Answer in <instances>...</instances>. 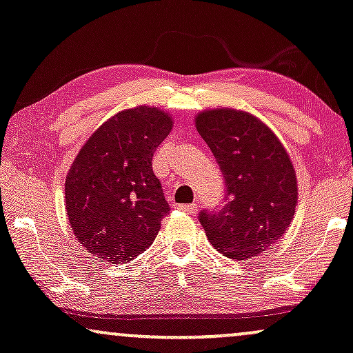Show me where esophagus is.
<instances>
[{
    "instance_id": "esophagus-1",
    "label": "esophagus",
    "mask_w": 353,
    "mask_h": 353,
    "mask_svg": "<svg viewBox=\"0 0 353 353\" xmlns=\"http://www.w3.org/2000/svg\"><path fill=\"white\" fill-rule=\"evenodd\" d=\"M177 208L181 211H185V213H190V214H195L196 211H199V206L195 203H190V205H177Z\"/></svg>"
}]
</instances>
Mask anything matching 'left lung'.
Here are the masks:
<instances>
[{
  "mask_svg": "<svg viewBox=\"0 0 353 353\" xmlns=\"http://www.w3.org/2000/svg\"><path fill=\"white\" fill-rule=\"evenodd\" d=\"M195 125L225 185L224 206L200 211V224L216 250L250 260L274 245L292 223L299 195L292 161L272 130L247 111H201Z\"/></svg>",
  "mask_w": 353,
  "mask_h": 353,
  "instance_id": "obj_1",
  "label": "left lung"
}]
</instances>
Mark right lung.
<instances>
[{
	"label": "right lung",
	"mask_w": 353,
	"mask_h": 353,
	"mask_svg": "<svg viewBox=\"0 0 353 353\" xmlns=\"http://www.w3.org/2000/svg\"><path fill=\"white\" fill-rule=\"evenodd\" d=\"M172 129L158 108L137 106L101 124L65 177V213L85 250L112 265L152 245L169 211L153 153Z\"/></svg>",
	"instance_id": "1"
}]
</instances>
